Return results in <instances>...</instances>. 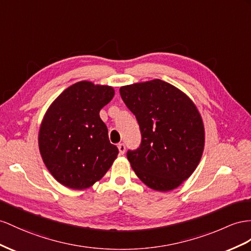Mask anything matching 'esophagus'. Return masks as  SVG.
I'll return each mask as SVG.
<instances>
[{"instance_id":"34e87169","label":"esophagus","mask_w":251,"mask_h":251,"mask_svg":"<svg viewBox=\"0 0 251 251\" xmlns=\"http://www.w3.org/2000/svg\"><path fill=\"white\" fill-rule=\"evenodd\" d=\"M118 149H119V151H120L121 155H124V153H125V151H126V146H125V144H124V143H120V144L118 145Z\"/></svg>"}]
</instances>
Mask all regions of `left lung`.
<instances>
[{
  "instance_id": "obj_1",
  "label": "left lung",
  "mask_w": 251,
  "mask_h": 251,
  "mask_svg": "<svg viewBox=\"0 0 251 251\" xmlns=\"http://www.w3.org/2000/svg\"><path fill=\"white\" fill-rule=\"evenodd\" d=\"M136 115L142 141L127 159L140 180L160 192L178 188L193 174L204 147L201 115L189 96L161 79L120 88Z\"/></svg>"
}]
</instances>
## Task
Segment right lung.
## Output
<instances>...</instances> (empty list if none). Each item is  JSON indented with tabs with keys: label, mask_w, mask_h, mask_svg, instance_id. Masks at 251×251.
I'll return each instance as SVG.
<instances>
[{
	"label": "right lung",
	"mask_w": 251,
	"mask_h": 251,
	"mask_svg": "<svg viewBox=\"0 0 251 251\" xmlns=\"http://www.w3.org/2000/svg\"><path fill=\"white\" fill-rule=\"evenodd\" d=\"M114 96L110 86L82 80L70 86L44 114L38 144L49 172L69 189L83 190L100 180L118 157L100 109Z\"/></svg>",
	"instance_id": "add662e5"
}]
</instances>
